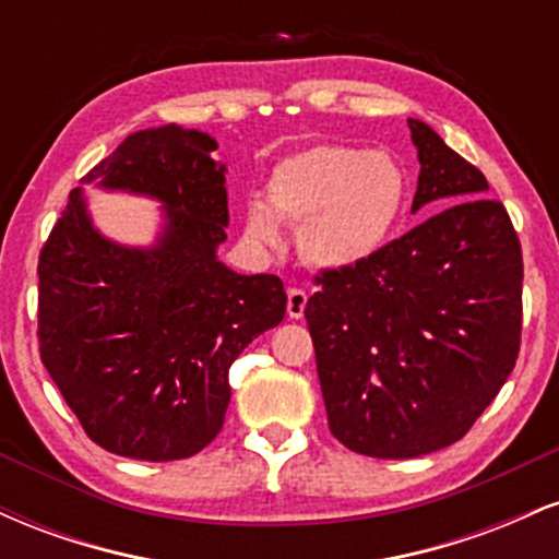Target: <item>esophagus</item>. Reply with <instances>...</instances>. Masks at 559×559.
I'll return each instance as SVG.
<instances>
[{
	"instance_id": "1",
	"label": "esophagus",
	"mask_w": 559,
	"mask_h": 559,
	"mask_svg": "<svg viewBox=\"0 0 559 559\" xmlns=\"http://www.w3.org/2000/svg\"><path fill=\"white\" fill-rule=\"evenodd\" d=\"M305 307H307V294L301 288H288V301H286V312L292 320L305 318Z\"/></svg>"
}]
</instances>
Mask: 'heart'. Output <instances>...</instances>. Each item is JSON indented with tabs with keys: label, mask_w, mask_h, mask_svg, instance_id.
Returning <instances> with one entry per match:
<instances>
[{
	"label": "heart",
	"mask_w": 559,
	"mask_h": 559,
	"mask_svg": "<svg viewBox=\"0 0 559 559\" xmlns=\"http://www.w3.org/2000/svg\"><path fill=\"white\" fill-rule=\"evenodd\" d=\"M407 170L391 152L316 144L281 159L267 178V202L243 204V228L275 252L284 226L299 228V252L312 267L355 271L394 234L407 204Z\"/></svg>",
	"instance_id": "heart-1"
}]
</instances>
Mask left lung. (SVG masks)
<instances>
[{
	"label": "left lung",
	"instance_id": "left-lung-1",
	"mask_svg": "<svg viewBox=\"0 0 559 559\" xmlns=\"http://www.w3.org/2000/svg\"><path fill=\"white\" fill-rule=\"evenodd\" d=\"M431 217L307 299L329 428L352 452L409 460L460 441L521 352L523 254L504 204L423 120H407Z\"/></svg>",
	"mask_w": 559,
	"mask_h": 559
}]
</instances>
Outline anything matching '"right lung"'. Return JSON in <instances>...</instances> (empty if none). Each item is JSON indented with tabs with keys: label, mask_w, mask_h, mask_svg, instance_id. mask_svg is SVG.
<instances>
[{
	"label": "right lung",
	"mask_w": 559,
	"mask_h": 559,
	"mask_svg": "<svg viewBox=\"0 0 559 559\" xmlns=\"http://www.w3.org/2000/svg\"><path fill=\"white\" fill-rule=\"evenodd\" d=\"M215 150L210 133L176 123L126 136L83 183L159 202L155 243L112 241L73 189L38 258L44 368L88 439L120 457L202 452L226 418L230 365L284 320L278 275L217 260L228 194Z\"/></svg>",
	"instance_id": "right-lung-1"
}]
</instances>
